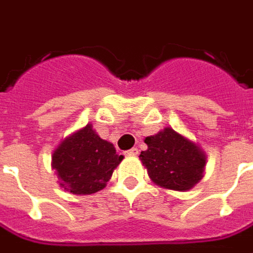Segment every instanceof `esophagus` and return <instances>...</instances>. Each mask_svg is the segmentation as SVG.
<instances>
[{
	"instance_id": "obj_1",
	"label": "esophagus",
	"mask_w": 253,
	"mask_h": 253,
	"mask_svg": "<svg viewBox=\"0 0 253 253\" xmlns=\"http://www.w3.org/2000/svg\"><path fill=\"white\" fill-rule=\"evenodd\" d=\"M126 155L128 156H137L138 155V148H131V149H128L126 152Z\"/></svg>"
}]
</instances>
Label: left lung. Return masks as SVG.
Instances as JSON below:
<instances>
[{
	"mask_svg": "<svg viewBox=\"0 0 253 253\" xmlns=\"http://www.w3.org/2000/svg\"><path fill=\"white\" fill-rule=\"evenodd\" d=\"M144 142L148 149L141 152L140 159L156 185L174 191H188L204 177L205 152L171 127L149 135Z\"/></svg>",
	"mask_w": 253,
	"mask_h": 253,
	"instance_id": "8db88e82",
	"label": "left lung"
}]
</instances>
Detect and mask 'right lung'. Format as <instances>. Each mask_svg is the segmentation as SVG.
<instances>
[{
  "label": "right lung",
  "instance_id": "add662e5",
  "mask_svg": "<svg viewBox=\"0 0 253 253\" xmlns=\"http://www.w3.org/2000/svg\"><path fill=\"white\" fill-rule=\"evenodd\" d=\"M123 161L112 142L102 140L87 125L66 137L52 154V169L59 185L76 195H90L105 188L113 170Z\"/></svg>",
  "mask_w": 253,
  "mask_h": 253
}]
</instances>
